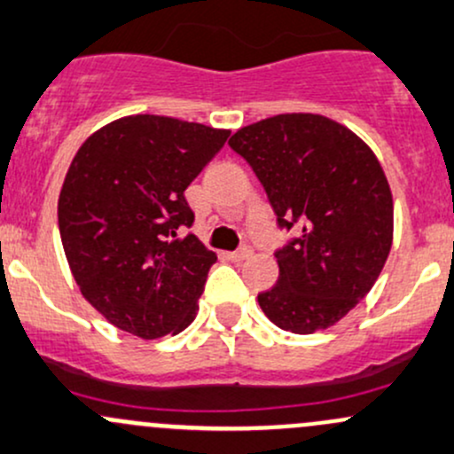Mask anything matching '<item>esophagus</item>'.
<instances>
[{
	"mask_svg": "<svg viewBox=\"0 0 454 454\" xmlns=\"http://www.w3.org/2000/svg\"><path fill=\"white\" fill-rule=\"evenodd\" d=\"M250 256H252V247H247V246L239 247V250H237V252H231V259L235 261V263H241V261L250 259Z\"/></svg>",
	"mask_w": 454,
	"mask_h": 454,
	"instance_id": "esophagus-1",
	"label": "esophagus"
}]
</instances>
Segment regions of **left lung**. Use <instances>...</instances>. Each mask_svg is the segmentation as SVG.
I'll use <instances>...</instances> for the list:
<instances>
[{
    "instance_id": "left-lung-1",
    "label": "left lung",
    "mask_w": 454,
    "mask_h": 454,
    "mask_svg": "<svg viewBox=\"0 0 454 454\" xmlns=\"http://www.w3.org/2000/svg\"><path fill=\"white\" fill-rule=\"evenodd\" d=\"M228 145L263 184L278 228L280 276L259 304L283 331L311 335L364 300L391 250L394 202L383 167L355 132L322 114H276Z\"/></svg>"
}]
</instances>
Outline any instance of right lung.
Instances as JSON below:
<instances>
[{
  "mask_svg": "<svg viewBox=\"0 0 454 454\" xmlns=\"http://www.w3.org/2000/svg\"><path fill=\"white\" fill-rule=\"evenodd\" d=\"M228 130L159 114L117 119L71 160L59 228L71 274L113 326L141 340L180 333L217 261L193 232L184 189Z\"/></svg>",
  "mask_w": 454,
  "mask_h": 454,
  "instance_id": "1",
  "label": "right lung"
}]
</instances>
